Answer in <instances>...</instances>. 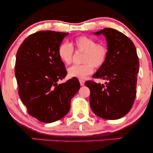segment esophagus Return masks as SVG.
I'll list each match as a JSON object with an SVG mask.
<instances>
[{
  "label": "esophagus",
  "mask_w": 153,
  "mask_h": 153,
  "mask_svg": "<svg viewBox=\"0 0 153 153\" xmlns=\"http://www.w3.org/2000/svg\"><path fill=\"white\" fill-rule=\"evenodd\" d=\"M79 82H80V84L81 86L84 85V84H85V81H84L83 80H82V79H80V80H79Z\"/></svg>",
  "instance_id": "1"
}]
</instances>
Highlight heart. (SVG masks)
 <instances>
[{"label":"heart","instance_id":"heart-1","mask_svg":"<svg viewBox=\"0 0 153 153\" xmlns=\"http://www.w3.org/2000/svg\"><path fill=\"white\" fill-rule=\"evenodd\" d=\"M76 50L82 52L81 61L82 64L74 65L68 70V76L71 78L83 79L94 72V66L96 68L102 67L108 57V49L103 43H96L94 39L87 36H80L73 41ZM74 49L70 43L63 42L58 48L59 59L65 64L72 62Z\"/></svg>","mask_w":153,"mask_h":153}]
</instances>
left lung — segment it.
Instances as JSON below:
<instances>
[{"instance_id":"left-lung-1","label":"left lung","mask_w":153,"mask_h":153,"mask_svg":"<svg viewBox=\"0 0 153 153\" xmlns=\"http://www.w3.org/2000/svg\"><path fill=\"white\" fill-rule=\"evenodd\" d=\"M106 36L108 57L93 78L106 80L105 84L88 80L93 112L105 119H118L130 111L136 97L139 58L132 41L111 28L95 32Z\"/></svg>"}]
</instances>
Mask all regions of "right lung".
<instances>
[{"mask_svg":"<svg viewBox=\"0 0 153 153\" xmlns=\"http://www.w3.org/2000/svg\"><path fill=\"white\" fill-rule=\"evenodd\" d=\"M68 34L38 31L28 36L17 52L15 75L19 97L28 113L41 122L52 123L63 118L80 88L76 78L57 83L67 75L58 48Z\"/></svg>","mask_w":153,"mask_h":153,"instance_id":"right-lung-1","label":"right lung"}]
</instances>
